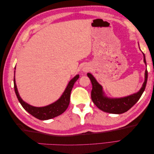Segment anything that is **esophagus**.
Returning <instances> with one entry per match:
<instances>
[{
    "label": "esophagus",
    "mask_w": 154,
    "mask_h": 154,
    "mask_svg": "<svg viewBox=\"0 0 154 154\" xmlns=\"http://www.w3.org/2000/svg\"><path fill=\"white\" fill-rule=\"evenodd\" d=\"M83 71H84L85 72H88V71H89L90 68L89 67H85L83 68Z\"/></svg>",
    "instance_id": "esophagus-1"
}]
</instances>
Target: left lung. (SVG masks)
<instances>
[{"mask_svg":"<svg viewBox=\"0 0 154 154\" xmlns=\"http://www.w3.org/2000/svg\"><path fill=\"white\" fill-rule=\"evenodd\" d=\"M143 54L144 57V62L146 65L145 56L143 53ZM87 76L90 78L92 85L91 98L93 103L96 105L97 108L105 112L119 114L124 113L125 112L128 111L130 109H131L140 99L146 85L148 71L147 70L145 71V80H144L140 91L136 94L129 96L116 99H110L104 96L103 91H102V87L97 82L94 76L90 73H87Z\"/></svg>","mask_w":154,"mask_h":154,"instance_id":"obj_1","label":"left lung"}]
</instances>
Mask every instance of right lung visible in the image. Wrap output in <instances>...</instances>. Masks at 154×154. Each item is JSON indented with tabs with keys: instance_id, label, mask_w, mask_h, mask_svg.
Returning a JSON list of instances; mask_svg holds the SVG:
<instances>
[{
	"instance_id": "right-lung-1",
	"label": "right lung",
	"mask_w": 154,
	"mask_h": 154,
	"mask_svg": "<svg viewBox=\"0 0 154 154\" xmlns=\"http://www.w3.org/2000/svg\"><path fill=\"white\" fill-rule=\"evenodd\" d=\"M79 75H76L74 78L69 82L67 88L63 93L61 97L54 103L51 104L48 106L44 107H35L26 103L23 101L18 94L17 85L15 83V79L14 76V88L17 98L27 112H29L35 118L40 120H47L51 118L57 117L60 114H63L69 106L70 103V97H71V92L72 88L74 85V83L79 78Z\"/></svg>"
}]
</instances>
